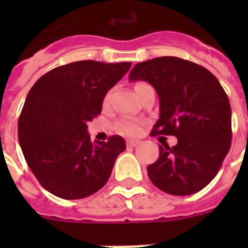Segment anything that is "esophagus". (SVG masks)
<instances>
[{"instance_id": "obj_1", "label": "esophagus", "mask_w": 248, "mask_h": 248, "mask_svg": "<svg viewBox=\"0 0 248 248\" xmlns=\"http://www.w3.org/2000/svg\"><path fill=\"white\" fill-rule=\"evenodd\" d=\"M139 144H140V140H136V139H128L127 140L128 147H136V145H139Z\"/></svg>"}]
</instances>
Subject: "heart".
Segmentation results:
<instances>
[{
	"label": "heart",
	"mask_w": 248,
	"mask_h": 248,
	"mask_svg": "<svg viewBox=\"0 0 248 248\" xmlns=\"http://www.w3.org/2000/svg\"><path fill=\"white\" fill-rule=\"evenodd\" d=\"M141 85H144V82H138L135 85V89L140 87ZM109 104V95H105L104 99H103V107L107 108ZM116 130L122 135L126 136H135L138 135L140 131H141V124L135 120H130V118H122L117 122Z\"/></svg>",
	"instance_id": "1"
}]
</instances>
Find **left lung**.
Listing matches in <instances>:
<instances>
[{
  "label": "left lung",
  "mask_w": 248,
  "mask_h": 248,
  "mask_svg": "<svg viewBox=\"0 0 248 248\" xmlns=\"http://www.w3.org/2000/svg\"><path fill=\"white\" fill-rule=\"evenodd\" d=\"M130 81H147L159 97V118L151 135H173L147 167L152 183L172 196H189L211 183L232 144V109L211 72L189 60L162 56L138 63Z\"/></svg>",
  "instance_id": "obj_1"
}]
</instances>
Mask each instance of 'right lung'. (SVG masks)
Instances as JSON below:
<instances>
[{
	"instance_id": "obj_1",
	"label": "right lung",
	"mask_w": 248,
	"mask_h": 248,
	"mask_svg": "<svg viewBox=\"0 0 248 248\" xmlns=\"http://www.w3.org/2000/svg\"><path fill=\"white\" fill-rule=\"evenodd\" d=\"M131 63L81 60L60 65L37 81L27 95L17 122L24 158L47 192L79 200L107 184L120 153L122 136L90 140L87 122L101 112L103 99Z\"/></svg>"
}]
</instances>
